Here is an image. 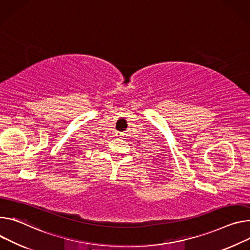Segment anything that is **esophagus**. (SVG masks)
<instances>
[{
	"label": "esophagus",
	"mask_w": 250,
	"mask_h": 250,
	"mask_svg": "<svg viewBox=\"0 0 250 250\" xmlns=\"http://www.w3.org/2000/svg\"><path fill=\"white\" fill-rule=\"evenodd\" d=\"M125 132H123V131H117L116 132V137L117 138H124L125 137Z\"/></svg>",
	"instance_id": "esophagus-1"
}]
</instances>
